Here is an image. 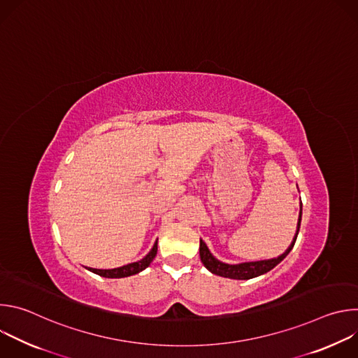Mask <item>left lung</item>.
<instances>
[{
    "label": "left lung",
    "mask_w": 358,
    "mask_h": 358,
    "mask_svg": "<svg viewBox=\"0 0 358 358\" xmlns=\"http://www.w3.org/2000/svg\"><path fill=\"white\" fill-rule=\"evenodd\" d=\"M300 221H301V202H300V213H299L296 235H294L290 246L278 258L265 259V261H257V262H243V264L229 265V264H224V262L218 261L214 257V255L210 252V249L206 245V242H203L202 239H199V258H201V262L203 264V266H206L211 273L222 276V278L246 280V279L261 276V275L272 271L278 264H280L287 257L289 252L293 249L296 238H297V234H299V229H300Z\"/></svg>",
    "instance_id": "1"
}]
</instances>
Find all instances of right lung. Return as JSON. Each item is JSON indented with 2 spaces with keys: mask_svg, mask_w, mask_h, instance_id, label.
Returning a JSON list of instances; mask_svg holds the SVG:
<instances>
[{
  "mask_svg": "<svg viewBox=\"0 0 358 358\" xmlns=\"http://www.w3.org/2000/svg\"><path fill=\"white\" fill-rule=\"evenodd\" d=\"M156 255H157V241H156L155 246L151 248V250L138 262H133V264H129V265H124V266H120V268H115V269H93V268H89V271L99 275V276H103V278H112V279L113 278H127V276H131V275H136V273L144 271L152 262V259L156 258Z\"/></svg>",
  "mask_w": 358,
  "mask_h": 358,
  "instance_id": "obj_1",
  "label": "right lung"
}]
</instances>
